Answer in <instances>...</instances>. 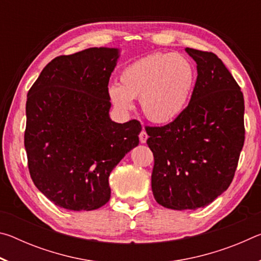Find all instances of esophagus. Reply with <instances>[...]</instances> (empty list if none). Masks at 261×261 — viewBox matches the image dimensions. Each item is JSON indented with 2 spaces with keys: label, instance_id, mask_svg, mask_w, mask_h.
<instances>
[{
  "label": "esophagus",
  "instance_id": "34e87169",
  "mask_svg": "<svg viewBox=\"0 0 261 261\" xmlns=\"http://www.w3.org/2000/svg\"><path fill=\"white\" fill-rule=\"evenodd\" d=\"M147 138H148V136H147V134H146V131H145V130L141 131L140 134H139V140H140V143H141V144H145V143H146Z\"/></svg>",
  "mask_w": 261,
  "mask_h": 261
}]
</instances>
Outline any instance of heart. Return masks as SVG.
Listing matches in <instances>:
<instances>
[{
  "instance_id": "heart-1",
  "label": "heart",
  "mask_w": 261,
  "mask_h": 261,
  "mask_svg": "<svg viewBox=\"0 0 261 261\" xmlns=\"http://www.w3.org/2000/svg\"><path fill=\"white\" fill-rule=\"evenodd\" d=\"M196 81V70L187 57L156 53L126 65L120 74L121 85H110L108 96L121 112H129L134 99L139 98L141 112L148 121L168 124L187 110Z\"/></svg>"
}]
</instances>
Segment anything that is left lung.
<instances>
[{"label": "left lung", "mask_w": 261, "mask_h": 261, "mask_svg": "<svg viewBox=\"0 0 261 261\" xmlns=\"http://www.w3.org/2000/svg\"><path fill=\"white\" fill-rule=\"evenodd\" d=\"M197 63L191 101L177 120L146 126L152 191L166 208L197 210L229 188L244 145V98L213 53L185 48Z\"/></svg>", "instance_id": "1"}]
</instances>
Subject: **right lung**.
Here are the masks:
<instances>
[{
  "mask_svg": "<svg viewBox=\"0 0 261 261\" xmlns=\"http://www.w3.org/2000/svg\"><path fill=\"white\" fill-rule=\"evenodd\" d=\"M117 48L57 56L30 88L24 145L31 178L56 206L93 211L110 199L109 175L139 144L138 121L110 120Z\"/></svg>",
  "mask_w": 261,
  "mask_h": 261,
  "instance_id": "1",
  "label": "right lung"
}]
</instances>
